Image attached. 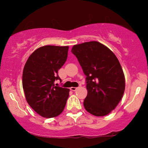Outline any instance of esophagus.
Returning a JSON list of instances; mask_svg holds the SVG:
<instances>
[{
	"instance_id": "1",
	"label": "esophagus",
	"mask_w": 148,
	"mask_h": 148,
	"mask_svg": "<svg viewBox=\"0 0 148 148\" xmlns=\"http://www.w3.org/2000/svg\"><path fill=\"white\" fill-rule=\"evenodd\" d=\"M76 89H77V88H76V87H71L70 88V90L72 91H75Z\"/></svg>"
}]
</instances>
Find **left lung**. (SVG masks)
<instances>
[{
    "mask_svg": "<svg viewBox=\"0 0 148 148\" xmlns=\"http://www.w3.org/2000/svg\"><path fill=\"white\" fill-rule=\"evenodd\" d=\"M72 53L86 76L85 108L95 116L108 115L118 106L125 89V74L118 59L108 47L96 41L73 46Z\"/></svg>",
    "mask_w": 148,
    "mask_h": 148,
    "instance_id": "obj_1",
    "label": "left lung"
}]
</instances>
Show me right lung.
Returning a JSON list of instances; mask_svg holds the SVG:
<instances>
[{"label": "right lung", "instance_id": "obj_1", "mask_svg": "<svg viewBox=\"0 0 148 148\" xmlns=\"http://www.w3.org/2000/svg\"><path fill=\"white\" fill-rule=\"evenodd\" d=\"M68 46L47 45L37 49L27 60L22 85L27 102L42 117L55 118L63 111L69 89L55 86L58 74L67 60Z\"/></svg>", "mask_w": 148, "mask_h": 148}]
</instances>
